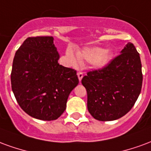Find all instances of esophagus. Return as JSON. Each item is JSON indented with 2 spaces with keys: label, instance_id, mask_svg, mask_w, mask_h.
<instances>
[{
  "label": "esophagus",
  "instance_id": "esophagus-1",
  "mask_svg": "<svg viewBox=\"0 0 151 151\" xmlns=\"http://www.w3.org/2000/svg\"><path fill=\"white\" fill-rule=\"evenodd\" d=\"M77 76H78L79 80H80V81H81V80H82V78H83V72H81V71H79V72L77 73Z\"/></svg>",
  "mask_w": 151,
  "mask_h": 151
}]
</instances>
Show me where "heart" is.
I'll use <instances>...</instances> for the list:
<instances>
[{
	"mask_svg": "<svg viewBox=\"0 0 151 151\" xmlns=\"http://www.w3.org/2000/svg\"><path fill=\"white\" fill-rule=\"evenodd\" d=\"M66 55L72 66H77L80 62H88L98 69L104 68L111 59L110 52L100 47H86L76 54L71 48H68Z\"/></svg>",
	"mask_w": 151,
	"mask_h": 151,
	"instance_id": "1",
	"label": "heart"
}]
</instances>
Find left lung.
Returning <instances> with one entry per match:
<instances>
[{"label": "left lung", "mask_w": 151, "mask_h": 151, "mask_svg": "<svg viewBox=\"0 0 151 151\" xmlns=\"http://www.w3.org/2000/svg\"><path fill=\"white\" fill-rule=\"evenodd\" d=\"M88 93V109L95 119L121 118L131 109L142 85V63L133 43L104 68L88 71L81 80Z\"/></svg>", "instance_id": "1"}]
</instances>
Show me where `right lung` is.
I'll list each match as a JSON object with an SVG mask.
<instances>
[{
    "label": "right lung",
    "mask_w": 151,
    "mask_h": 151,
    "mask_svg": "<svg viewBox=\"0 0 151 151\" xmlns=\"http://www.w3.org/2000/svg\"><path fill=\"white\" fill-rule=\"evenodd\" d=\"M59 59L51 36L29 37L16 51L12 90L22 110L36 119L59 118L79 83L76 71L59 64Z\"/></svg>",
    "instance_id": "1"
}]
</instances>
